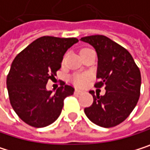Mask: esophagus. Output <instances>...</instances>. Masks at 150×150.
Returning a JSON list of instances; mask_svg holds the SVG:
<instances>
[{"label":"esophagus","instance_id":"1","mask_svg":"<svg viewBox=\"0 0 150 150\" xmlns=\"http://www.w3.org/2000/svg\"><path fill=\"white\" fill-rule=\"evenodd\" d=\"M74 93H75V95H79V93H82V91H80V90H79V89H76Z\"/></svg>","mask_w":150,"mask_h":150}]
</instances>
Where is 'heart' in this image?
Returning <instances> with one entry per match:
<instances>
[{"label":"heart","mask_w":150,"mask_h":150,"mask_svg":"<svg viewBox=\"0 0 150 150\" xmlns=\"http://www.w3.org/2000/svg\"><path fill=\"white\" fill-rule=\"evenodd\" d=\"M85 49H87V48H84V49H82L81 51H83V50H85ZM65 57H64V61L65 60ZM88 79H89V76H88V75H86V74H84V75H76V76H74V77L72 78V81H73V83H74L76 86H84V85L87 82Z\"/></svg>","instance_id":"obj_1"}]
</instances>
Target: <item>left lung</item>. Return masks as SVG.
Instances as JSON below:
<instances>
[{
	"mask_svg": "<svg viewBox=\"0 0 150 150\" xmlns=\"http://www.w3.org/2000/svg\"><path fill=\"white\" fill-rule=\"evenodd\" d=\"M95 47L98 57L96 87L105 86L104 96H93V104L85 108L86 117L96 125L110 128L125 120L135 108L141 93L142 77L131 54L103 35L80 39Z\"/></svg>",
	"mask_w": 150,
	"mask_h": 150,
	"instance_id": "left-lung-1",
	"label": "left lung"
}]
</instances>
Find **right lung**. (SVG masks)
<instances>
[{"instance_id": "add662e5", "label": "right lung", "mask_w": 150, "mask_h": 150, "mask_svg": "<svg viewBox=\"0 0 150 150\" xmlns=\"http://www.w3.org/2000/svg\"><path fill=\"white\" fill-rule=\"evenodd\" d=\"M78 41L76 38L43 36L15 57L7 88L13 110L27 125L37 128L51 125L60 116L64 100L73 95L74 88L64 82L55 93L47 91L46 85L57 76L65 52Z\"/></svg>"}]
</instances>
